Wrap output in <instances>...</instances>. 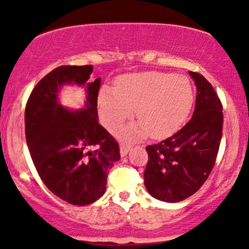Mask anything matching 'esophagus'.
Here are the masks:
<instances>
[{
  "instance_id": "34e87169",
  "label": "esophagus",
  "mask_w": 249,
  "mask_h": 249,
  "mask_svg": "<svg viewBox=\"0 0 249 249\" xmlns=\"http://www.w3.org/2000/svg\"><path fill=\"white\" fill-rule=\"evenodd\" d=\"M131 150V145L127 142H121V154L123 157L126 156L128 151Z\"/></svg>"
}]
</instances>
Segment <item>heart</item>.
Returning <instances> with one entry per match:
<instances>
[{
    "instance_id": "obj_1",
    "label": "heart",
    "mask_w": 249,
    "mask_h": 249,
    "mask_svg": "<svg viewBox=\"0 0 249 249\" xmlns=\"http://www.w3.org/2000/svg\"><path fill=\"white\" fill-rule=\"evenodd\" d=\"M193 88L181 75L160 71L127 73L117 81L116 90L104 87L99 92V111L104 124L113 130L136 108L139 123L122 130V136L156 138L176 132L187 118L193 104Z\"/></svg>"
}]
</instances>
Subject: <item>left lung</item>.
<instances>
[{"instance_id": "8db88e82", "label": "left lung", "mask_w": 249, "mask_h": 249, "mask_svg": "<svg viewBox=\"0 0 249 249\" xmlns=\"http://www.w3.org/2000/svg\"><path fill=\"white\" fill-rule=\"evenodd\" d=\"M190 75L198 91L192 118L173 136L146 146L145 186L161 201L179 202L199 191L212 172L221 142L224 116L218 93L199 72Z\"/></svg>"}]
</instances>
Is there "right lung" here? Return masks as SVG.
I'll return each mask as SVG.
<instances>
[{
    "mask_svg": "<svg viewBox=\"0 0 249 249\" xmlns=\"http://www.w3.org/2000/svg\"><path fill=\"white\" fill-rule=\"evenodd\" d=\"M92 71V65L53 69L31 91L24 112L25 138L39 178L55 196L77 206L101 198L108 171L121 159L118 142L97 121L101 78L90 82ZM67 82L87 87L85 109L69 111L56 101Z\"/></svg>",
    "mask_w": 249,
    "mask_h": 249,
    "instance_id": "right-lung-1",
    "label": "right lung"
}]
</instances>
